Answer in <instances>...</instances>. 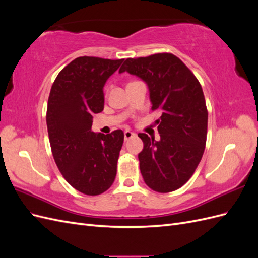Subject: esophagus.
Here are the masks:
<instances>
[{"mask_svg": "<svg viewBox=\"0 0 258 258\" xmlns=\"http://www.w3.org/2000/svg\"><path fill=\"white\" fill-rule=\"evenodd\" d=\"M135 136H136L135 132H132L130 130L124 131V140H129V139H131L132 137H135Z\"/></svg>", "mask_w": 258, "mask_h": 258, "instance_id": "1", "label": "esophagus"}]
</instances>
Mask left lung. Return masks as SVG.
Returning a JSON list of instances; mask_svg holds the SVG:
<instances>
[{
	"instance_id": "1",
	"label": "left lung",
	"mask_w": 258,
	"mask_h": 258,
	"mask_svg": "<svg viewBox=\"0 0 258 258\" xmlns=\"http://www.w3.org/2000/svg\"><path fill=\"white\" fill-rule=\"evenodd\" d=\"M142 79L148 86L159 141L139 134L144 147L139 154L140 170L155 191L170 192L194 174L205 152L208 110L201 85L181 59L169 52L128 58L119 69Z\"/></svg>"
}]
</instances>
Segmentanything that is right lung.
<instances>
[{
  "instance_id": "right-lung-1",
  "label": "right lung",
  "mask_w": 258,
  "mask_h": 258,
  "mask_svg": "<svg viewBox=\"0 0 258 258\" xmlns=\"http://www.w3.org/2000/svg\"><path fill=\"white\" fill-rule=\"evenodd\" d=\"M123 59L79 57L61 70L47 104L46 122L54 162L76 190L97 196L112 186L123 143L122 130H91L92 116L103 111V87Z\"/></svg>"
}]
</instances>
